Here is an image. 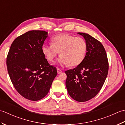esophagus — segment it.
I'll return each mask as SVG.
<instances>
[{
	"label": "esophagus",
	"mask_w": 125,
	"mask_h": 125,
	"mask_svg": "<svg viewBox=\"0 0 125 125\" xmlns=\"http://www.w3.org/2000/svg\"><path fill=\"white\" fill-rule=\"evenodd\" d=\"M57 73H62V71L60 69H59V68H57Z\"/></svg>",
	"instance_id": "esophagus-1"
}]
</instances>
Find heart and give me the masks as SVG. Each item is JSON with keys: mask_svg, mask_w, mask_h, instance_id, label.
<instances>
[{"mask_svg": "<svg viewBox=\"0 0 125 125\" xmlns=\"http://www.w3.org/2000/svg\"><path fill=\"white\" fill-rule=\"evenodd\" d=\"M42 51L49 62H52L59 52V63L61 65L76 67L85 58L87 44L81 37L60 34L52 39L51 45H43Z\"/></svg>", "mask_w": 125, "mask_h": 125, "instance_id": "b5f03b06", "label": "heart"}]
</instances>
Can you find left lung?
Segmentation results:
<instances>
[{
    "mask_svg": "<svg viewBox=\"0 0 125 125\" xmlns=\"http://www.w3.org/2000/svg\"><path fill=\"white\" fill-rule=\"evenodd\" d=\"M85 39L87 52L83 62L73 69L65 71V85L70 96L79 102H85L99 92L108 71V61L103 45L88 34L78 33Z\"/></svg>",
    "mask_w": 125,
    "mask_h": 125,
    "instance_id": "8db88e82",
    "label": "left lung"
}]
</instances>
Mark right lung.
I'll use <instances>...</instances> for the list:
<instances>
[{"label":"right lung","instance_id":"right-lung-1","mask_svg":"<svg viewBox=\"0 0 125 125\" xmlns=\"http://www.w3.org/2000/svg\"><path fill=\"white\" fill-rule=\"evenodd\" d=\"M44 31H31L17 37L6 58L9 75L14 88L26 99L37 101L48 93L57 73L42 51L47 38Z\"/></svg>","mask_w":125,"mask_h":125}]
</instances>
